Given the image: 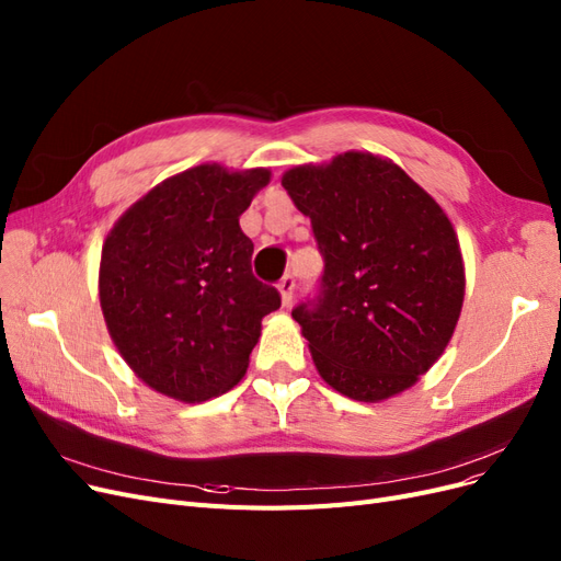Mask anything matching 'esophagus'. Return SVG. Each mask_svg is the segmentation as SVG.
I'll use <instances>...</instances> for the list:
<instances>
[{
  "mask_svg": "<svg viewBox=\"0 0 561 561\" xmlns=\"http://www.w3.org/2000/svg\"><path fill=\"white\" fill-rule=\"evenodd\" d=\"M294 291H296V279H294V275H284L282 279H279V294H282V302L284 305H288L294 300Z\"/></svg>",
  "mask_w": 561,
  "mask_h": 561,
  "instance_id": "obj_1",
  "label": "esophagus"
}]
</instances>
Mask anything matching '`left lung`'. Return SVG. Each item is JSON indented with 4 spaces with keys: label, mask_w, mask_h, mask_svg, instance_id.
<instances>
[{
    "label": "left lung",
    "mask_w": 561,
    "mask_h": 561,
    "mask_svg": "<svg viewBox=\"0 0 561 561\" xmlns=\"http://www.w3.org/2000/svg\"><path fill=\"white\" fill-rule=\"evenodd\" d=\"M323 256L317 294L291 317L325 383L360 402L416 383L458 323L465 267L453 224L388 159L344 152L282 178Z\"/></svg>",
    "instance_id": "8db88e82"
}]
</instances>
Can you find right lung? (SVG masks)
I'll use <instances>...</instances> for the list:
<instances>
[{"label":"right lung","instance_id":"obj_1","mask_svg":"<svg viewBox=\"0 0 561 561\" xmlns=\"http://www.w3.org/2000/svg\"><path fill=\"white\" fill-rule=\"evenodd\" d=\"M270 182L265 169L217 163L169 178L134 203L101 249L99 298L122 358L150 388L182 402L231 390L282 296L252 273L240 215Z\"/></svg>","mask_w":561,"mask_h":561}]
</instances>
